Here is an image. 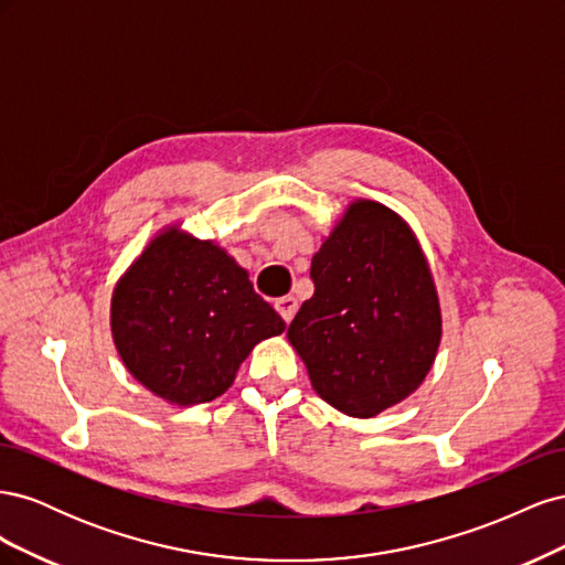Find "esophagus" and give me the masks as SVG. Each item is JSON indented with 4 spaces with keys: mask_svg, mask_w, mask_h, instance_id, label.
Segmentation results:
<instances>
[{
    "mask_svg": "<svg viewBox=\"0 0 565 565\" xmlns=\"http://www.w3.org/2000/svg\"><path fill=\"white\" fill-rule=\"evenodd\" d=\"M297 299L295 297H280L278 301H276V309H278V313L282 316V320L285 322H292V318H295V313H297Z\"/></svg>",
    "mask_w": 565,
    "mask_h": 565,
    "instance_id": "1",
    "label": "esophagus"
}]
</instances>
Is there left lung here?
Wrapping results in <instances>:
<instances>
[{
  "label": "left lung",
  "mask_w": 565,
  "mask_h": 565,
  "mask_svg": "<svg viewBox=\"0 0 565 565\" xmlns=\"http://www.w3.org/2000/svg\"><path fill=\"white\" fill-rule=\"evenodd\" d=\"M316 292L287 339L322 401L374 417L413 393L434 365L440 309L415 235L377 202L351 204L311 262Z\"/></svg>",
  "instance_id": "left-lung-1"
}]
</instances>
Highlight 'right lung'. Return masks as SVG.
Here are the masks:
<instances>
[{"label": "right lung", "mask_w": 565, "mask_h": 565, "mask_svg": "<svg viewBox=\"0 0 565 565\" xmlns=\"http://www.w3.org/2000/svg\"><path fill=\"white\" fill-rule=\"evenodd\" d=\"M110 316L127 370L177 405L221 396L249 351L285 330L233 256L174 228L117 282Z\"/></svg>", "instance_id": "1"}]
</instances>
